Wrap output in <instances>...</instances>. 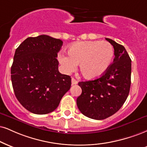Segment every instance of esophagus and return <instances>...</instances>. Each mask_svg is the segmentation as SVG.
I'll use <instances>...</instances> for the list:
<instances>
[{"instance_id": "1", "label": "esophagus", "mask_w": 147, "mask_h": 147, "mask_svg": "<svg viewBox=\"0 0 147 147\" xmlns=\"http://www.w3.org/2000/svg\"><path fill=\"white\" fill-rule=\"evenodd\" d=\"M78 84V81L76 80L74 78H71V84L74 85V84Z\"/></svg>"}]
</instances>
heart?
<instances>
[{
	"label": "heart",
	"instance_id": "obj_1",
	"mask_svg": "<svg viewBox=\"0 0 147 147\" xmlns=\"http://www.w3.org/2000/svg\"><path fill=\"white\" fill-rule=\"evenodd\" d=\"M68 54H60L59 61L66 73L73 71L79 65L84 78L94 80L106 73L114 59L113 46L106 41H88L71 45Z\"/></svg>",
	"mask_w": 147,
	"mask_h": 147
}]
</instances>
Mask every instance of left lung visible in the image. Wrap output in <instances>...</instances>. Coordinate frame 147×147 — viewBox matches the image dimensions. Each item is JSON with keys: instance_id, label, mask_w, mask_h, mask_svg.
Segmentation results:
<instances>
[{"instance_id": "obj_1", "label": "left lung", "mask_w": 147, "mask_h": 147, "mask_svg": "<svg viewBox=\"0 0 147 147\" xmlns=\"http://www.w3.org/2000/svg\"><path fill=\"white\" fill-rule=\"evenodd\" d=\"M113 46L115 57L106 73L94 80L80 82L82 94L78 108L84 116L103 120L115 114L127 98L131 85V61L123 46L106 38Z\"/></svg>"}]
</instances>
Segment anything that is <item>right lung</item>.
<instances>
[{
	"label": "right lung",
	"instance_id": "right-lung-1",
	"mask_svg": "<svg viewBox=\"0 0 147 147\" xmlns=\"http://www.w3.org/2000/svg\"><path fill=\"white\" fill-rule=\"evenodd\" d=\"M61 39L42 35L28 37L16 50L11 78L15 95L32 113L46 115L57 109L71 84L69 76L59 71Z\"/></svg>",
	"mask_w": 147,
	"mask_h": 147
}]
</instances>
